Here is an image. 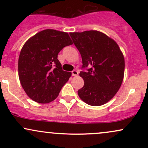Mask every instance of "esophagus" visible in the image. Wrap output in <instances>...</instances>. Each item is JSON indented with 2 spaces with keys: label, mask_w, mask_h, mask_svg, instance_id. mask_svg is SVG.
<instances>
[{
  "label": "esophagus",
  "mask_w": 148,
  "mask_h": 148,
  "mask_svg": "<svg viewBox=\"0 0 148 148\" xmlns=\"http://www.w3.org/2000/svg\"><path fill=\"white\" fill-rule=\"evenodd\" d=\"M78 74H79V72H78L77 71H76V70H73L72 72V74L73 76H76L78 75Z\"/></svg>",
  "instance_id": "esophagus-1"
}]
</instances>
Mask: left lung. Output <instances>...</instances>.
Here are the masks:
<instances>
[{
	"label": "left lung",
	"instance_id": "left-lung-1",
	"mask_svg": "<svg viewBox=\"0 0 148 148\" xmlns=\"http://www.w3.org/2000/svg\"><path fill=\"white\" fill-rule=\"evenodd\" d=\"M69 35L82 58L83 71L79 75L84 86L78 90L79 97L90 106L104 104L115 96L123 83V53L114 40L97 30Z\"/></svg>",
	"mask_w": 148,
	"mask_h": 148
}]
</instances>
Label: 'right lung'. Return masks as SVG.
I'll return each instance as SVG.
<instances>
[{"label":"right lung","instance_id":"add662e5","mask_svg":"<svg viewBox=\"0 0 148 148\" xmlns=\"http://www.w3.org/2000/svg\"><path fill=\"white\" fill-rule=\"evenodd\" d=\"M71 45L68 33L53 29L42 30L25 42L18 58V77L30 99L45 103L58 96L72 74L62 70L58 55Z\"/></svg>","mask_w":148,"mask_h":148}]
</instances>
